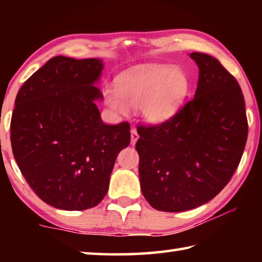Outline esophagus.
<instances>
[{"label": "esophagus", "instance_id": "esophagus-1", "mask_svg": "<svg viewBox=\"0 0 262 262\" xmlns=\"http://www.w3.org/2000/svg\"><path fill=\"white\" fill-rule=\"evenodd\" d=\"M137 140H139V133H137L136 129H132L130 130V143L134 145Z\"/></svg>", "mask_w": 262, "mask_h": 262}]
</instances>
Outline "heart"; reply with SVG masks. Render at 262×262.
<instances>
[{
	"label": "heart",
	"instance_id": "1",
	"mask_svg": "<svg viewBox=\"0 0 262 262\" xmlns=\"http://www.w3.org/2000/svg\"><path fill=\"white\" fill-rule=\"evenodd\" d=\"M187 74L164 64L140 66L118 77V85L104 88L105 103L120 115L141 108L143 118L159 125L173 118L189 91Z\"/></svg>",
	"mask_w": 262,
	"mask_h": 262
}]
</instances>
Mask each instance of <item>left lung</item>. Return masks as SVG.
<instances>
[{
    "mask_svg": "<svg viewBox=\"0 0 262 262\" xmlns=\"http://www.w3.org/2000/svg\"><path fill=\"white\" fill-rule=\"evenodd\" d=\"M189 56L199 67L194 98L168 121L137 127L141 190L161 211L189 210L214 199L233 176L247 140L237 79L214 56Z\"/></svg>",
    "mask_w": 262,
    "mask_h": 262,
    "instance_id": "1",
    "label": "left lung"
}]
</instances>
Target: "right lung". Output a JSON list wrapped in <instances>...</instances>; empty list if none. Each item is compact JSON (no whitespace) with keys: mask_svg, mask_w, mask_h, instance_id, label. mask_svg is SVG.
<instances>
[{"mask_svg":"<svg viewBox=\"0 0 262 262\" xmlns=\"http://www.w3.org/2000/svg\"><path fill=\"white\" fill-rule=\"evenodd\" d=\"M99 59L55 56L19 89L11 117L12 152L30 187L57 209L85 210L107 193L128 122L106 125L95 101Z\"/></svg>","mask_w":262,"mask_h":262,"instance_id":"right-lung-1","label":"right lung"}]
</instances>
